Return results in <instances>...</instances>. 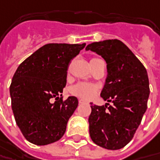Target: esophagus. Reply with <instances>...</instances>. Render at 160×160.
Masks as SVG:
<instances>
[{
  "instance_id": "esophagus-1",
  "label": "esophagus",
  "mask_w": 160,
  "mask_h": 160,
  "mask_svg": "<svg viewBox=\"0 0 160 160\" xmlns=\"http://www.w3.org/2000/svg\"><path fill=\"white\" fill-rule=\"evenodd\" d=\"M79 103L80 104H84V103H86V101L84 100V99H79Z\"/></svg>"
}]
</instances>
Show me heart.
<instances>
[{"instance_id":"b5f03b06","label":"heart","mask_w":160,"mask_h":160,"mask_svg":"<svg viewBox=\"0 0 160 160\" xmlns=\"http://www.w3.org/2000/svg\"><path fill=\"white\" fill-rule=\"evenodd\" d=\"M93 60L97 59L94 58V59H91V61H93ZM97 90H98L97 86L89 84V83H85V82L78 83L71 88L72 94L80 97L84 99H90L91 98H93Z\"/></svg>"}]
</instances>
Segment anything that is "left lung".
<instances>
[{
	"instance_id": "8db88e82",
	"label": "left lung",
	"mask_w": 160,
	"mask_h": 160,
	"mask_svg": "<svg viewBox=\"0 0 160 160\" xmlns=\"http://www.w3.org/2000/svg\"><path fill=\"white\" fill-rule=\"evenodd\" d=\"M86 50L100 55L107 62L108 76L101 98L105 106L91 105L89 135L97 145L119 149L128 144L147 110L149 96L148 73L126 45L108 39L87 45ZM113 103L112 106L109 105Z\"/></svg>"
}]
</instances>
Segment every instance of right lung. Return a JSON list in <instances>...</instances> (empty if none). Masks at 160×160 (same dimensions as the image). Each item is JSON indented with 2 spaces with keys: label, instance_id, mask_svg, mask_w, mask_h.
<instances>
[{
  "label": "right lung",
  "instance_id": "obj_1",
  "mask_svg": "<svg viewBox=\"0 0 160 160\" xmlns=\"http://www.w3.org/2000/svg\"><path fill=\"white\" fill-rule=\"evenodd\" d=\"M85 45L47 44L18 67L10 87L11 108L17 125L29 142L47 145L64 134L79 102L75 97L62 101L58 96L66 85L71 60ZM53 97L57 101L52 103Z\"/></svg>",
  "mask_w": 160,
  "mask_h": 160
}]
</instances>
